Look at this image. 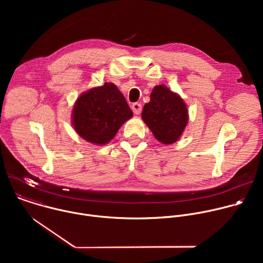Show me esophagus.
Listing matches in <instances>:
<instances>
[{
	"label": "esophagus",
	"instance_id": "obj_1",
	"mask_svg": "<svg viewBox=\"0 0 263 263\" xmlns=\"http://www.w3.org/2000/svg\"><path fill=\"white\" fill-rule=\"evenodd\" d=\"M132 110H133V112L135 115H140V112H141V104H139V103H134L133 105H132Z\"/></svg>",
	"mask_w": 263,
	"mask_h": 263
}]
</instances>
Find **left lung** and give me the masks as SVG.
I'll return each mask as SVG.
<instances>
[{"label":"left lung","mask_w":263,"mask_h":263,"mask_svg":"<svg viewBox=\"0 0 263 263\" xmlns=\"http://www.w3.org/2000/svg\"><path fill=\"white\" fill-rule=\"evenodd\" d=\"M141 118L158 141L171 144L181 137L189 123V110L179 95L165 85H157L143 106Z\"/></svg>","instance_id":"1"}]
</instances>
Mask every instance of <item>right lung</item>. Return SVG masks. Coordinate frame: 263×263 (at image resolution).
I'll return each instance as SVG.
<instances>
[{
	"label": "right lung",
	"mask_w": 263,
	"mask_h": 263,
	"mask_svg": "<svg viewBox=\"0 0 263 263\" xmlns=\"http://www.w3.org/2000/svg\"><path fill=\"white\" fill-rule=\"evenodd\" d=\"M132 117L123 93L114 83L106 82L80 95L72 108L71 124L86 141L102 145L114 138Z\"/></svg>",
	"instance_id": "add662e5"
}]
</instances>
